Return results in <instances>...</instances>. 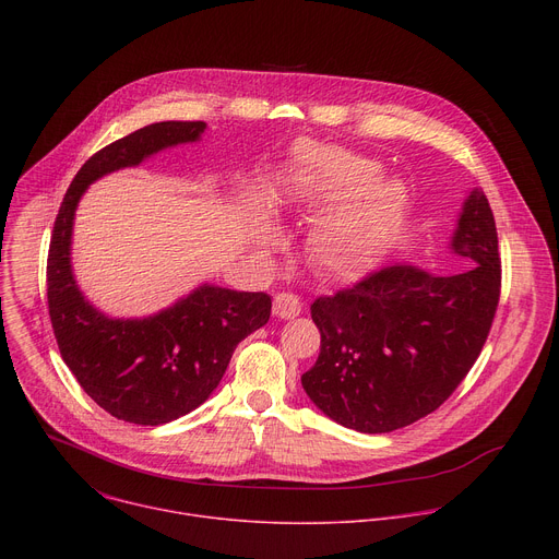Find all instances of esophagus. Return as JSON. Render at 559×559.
<instances>
[{"label":"esophagus","instance_id":"esophagus-1","mask_svg":"<svg viewBox=\"0 0 559 559\" xmlns=\"http://www.w3.org/2000/svg\"><path fill=\"white\" fill-rule=\"evenodd\" d=\"M300 311H302V305L294 294H289V292L276 294V298H274V316L276 318H283V321H292V318H296Z\"/></svg>","mask_w":559,"mask_h":559}]
</instances>
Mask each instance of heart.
Masks as SVG:
<instances>
[{"instance_id":"heart-1","label":"heart","mask_w":559,"mask_h":559,"mask_svg":"<svg viewBox=\"0 0 559 559\" xmlns=\"http://www.w3.org/2000/svg\"><path fill=\"white\" fill-rule=\"evenodd\" d=\"M298 162L309 190L323 201L360 194L345 212L318 227L309 241L313 265L330 276H354L378 254L405 210V190L373 181L378 166L332 145L305 143Z\"/></svg>"}]
</instances>
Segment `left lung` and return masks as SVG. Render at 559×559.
Returning a JSON list of instances; mask_svg holds the SVG:
<instances>
[{"label":"left lung","instance_id":"1","mask_svg":"<svg viewBox=\"0 0 559 559\" xmlns=\"http://www.w3.org/2000/svg\"><path fill=\"white\" fill-rule=\"evenodd\" d=\"M451 250L466 270L395 263L311 302L321 354L300 380L325 416L389 433L433 414L457 389L487 343L502 287L496 218L480 190L464 203Z\"/></svg>","mask_w":559,"mask_h":559}]
</instances>
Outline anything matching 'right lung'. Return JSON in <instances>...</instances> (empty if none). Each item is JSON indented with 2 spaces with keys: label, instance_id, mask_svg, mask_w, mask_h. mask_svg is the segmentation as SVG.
Returning <instances> with one entry per match:
<instances>
[{
  "label": "right lung",
  "instance_id": "right-lung-1",
  "mask_svg": "<svg viewBox=\"0 0 559 559\" xmlns=\"http://www.w3.org/2000/svg\"><path fill=\"white\" fill-rule=\"evenodd\" d=\"M203 130V121H162L102 147L74 175L55 218L46 263L52 332L76 382L117 420L156 427L190 414L216 389L236 345L270 321L272 298L263 292L203 285L162 313L119 321L74 285L70 234L86 188Z\"/></svg>",
  "mask_w": 559,
  "mask_h": 559
}]
</instances>
